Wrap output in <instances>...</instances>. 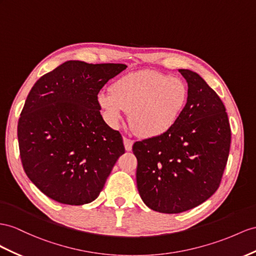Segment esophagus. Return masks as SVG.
I'll list each match as a JSON object with an SVG mask.
<instances>
[{
    "label": "esophagus",
    "instance_id": "34e87169",
    "mask_svg": "<svg viewBox=\"0 0 256 256\" xmlns=\"http://www.w3.org/2000/svg\"><path fill=\"white\" fill-rule=\"evenodd\" d=\"M123 142H124V147H126V152H130L132 150V147H133V140H130V138H126V137H124L123 138Z\"/></svg>",
    "mask_w": 256,
    "mask_h": 256
}]
</instances>
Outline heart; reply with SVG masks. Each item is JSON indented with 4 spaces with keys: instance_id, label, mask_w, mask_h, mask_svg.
Instances as JSON below:
<instances>
[{
    "instance_id": "b5f03b06",
    "label": "heart",
    "mask_w": 256,
    "mask_h": 256,
    "mask_svg": "<svg viewBox=\"0 0 256 256\" xmlns=\"http://www.w3.org/2000/svg\"><path fill=\"white\" fill-rule=\"evenodd\" d=\"M189 90L184 80L156 70L130 72L100 92L97 102L111 124L130 111V123L142 137H156L171 130L184 111Z\"/></svg>"
}]
</instances>
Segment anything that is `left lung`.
<instances>
[{"label": "left lung", "instance_id": "left-lung-1", "mask_svg": "<svg viewBox=\"0 0 256 256\" xmlns=\"http://www.w3.org/2000/svg\"><path fill=\"white\" fill-rule=\"evenodd\" d=\"M188 84L186 107L166 133L136 142V182L154 211L185 212L208 200L220 184L232 132L218 95L196 72L178 69Z\"/></svg>", "mask_w": 256, "mask_h": 256}]
</instances>
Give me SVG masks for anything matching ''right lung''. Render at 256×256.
<instances>
[{"instance_id":"right-lung-1","label":"right lung","mask_w":256,"mask_h":256,"mask_svg":"<svg viewBox=\"0 0 256 256\" xmlns=\"http://www.w3.org/2000/svg\"><path fill=\"white\" fill-rule=\"evenodd\" d=\"M126 67L69 60L31 88L18 122L19 152L26 174L48 198L82 206L102 190L126 149L104 121L97 95Z\"/></svg>"}]
</instances>
